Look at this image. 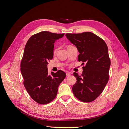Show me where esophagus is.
Segmentation results:
<instances>
[{
	"label": "esophagus",
	"instance_id": "obj_1",
	"mask_svg": "<svg viewBox=\"0 0 129 129\" xmlns=\"http://www.w3.org/2000/svg\"><path fill=\"white\" fill-rule=\"evenodd\" d=\"M66 75H67V76H70V72H67Z\"/></svg>",
	"mask_w": 129,
	"mask_h": 129
}]
</instances>
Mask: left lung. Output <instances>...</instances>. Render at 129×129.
<instances>
[{"mask_svg": "<svg viewBox=\"0 0 129 129\" xmlns=\"http://www.w3.org/2000/svg\"><path fill=\"white\" fill-rule=\"evenodd\" d=\"M66 36L77 47L80 53L78 61L86 63L81 76L73 73L77 82L72 87L73 93L81 101H92L101 94L109 80L111 62L107 45L90 32L67 34Z\"/></svg>", "mask_w": 129, "mask_h": 129, "instance_id": "8db88e82", "label": "left lung"}]
</instances>
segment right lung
Segmentation results:
<instances>
[{"label":"right lung","mask_w":129,"mask_h":129,"mask_svg":"<svg viewBox=\"0 0 129 129\" xmlns=\"http://www.w3.org/2000/svg\"><path fill=\"white\" fill-rule=\"evenodd\" d=\"M64 34L41 31L30 37L25 46L20 71L23 85L32 99L46 105L56 98L59 85L66 76L60 70L48 74L47 64L53 57L54 44Z\"/></svg>","instance_id":"right-lung-1"}]
</instances>
